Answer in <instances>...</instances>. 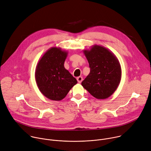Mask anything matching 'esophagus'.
I'll return each mask as SVG.
<instances>
[{"label":"esophagus","instance_id":"esophagus-1","mask_svg":"<svg viewBox=\"0 0 151 151\" xmlns=\"http://www.w3.org/2000/svg\"><path fill=\"white\" fill-rule=\"evenodd\" d=\"M76 79H77L78 83H81V82H82V80H83V78H82V77H81V76H79V77H78V78H76Z\"/></svg>","mask_w":151,"mask_h":151}]
</instances>
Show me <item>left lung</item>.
Listing matches in <instances>:
<instances>
[{
	"instance_id": "1",
	"label": "left lung",
	"mask_w": 151,
	"mask_h": 151,
	"mask_svg": "<svg viewBox=\"0 0 151 151\" xmlns=\"http://www.w3.org/2000/svg\"><path fill=\"white\" fill-rule=\"evenodd\" d=\"M90 72L81 83L82 87L97 99L109 97L116 91L121 79V68L115 55L106 48L94 45L83 51Z\"/></svg>"
}]
</instances>
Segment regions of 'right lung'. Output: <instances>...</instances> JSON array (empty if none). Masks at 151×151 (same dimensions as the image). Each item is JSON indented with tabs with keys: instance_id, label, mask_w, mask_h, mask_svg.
<instances>
[{
	"instance_id": "right-lung-1",
	"label": "right lung",
	"mask_w": 151,
	"mask_h": 151,
	"mask_svg": "<svg viewBox=\"0 0 151 151\" xmlns=\"http://www.w3.org/2000/svg\"><path fill=\"white\" fill-rule=\"evenodd\" d=\"M68 52L61 48L52 47L39 60L35 79L41 93L47 98L60 101L66 96L77 81L64 68Z\"/></svg>"
}]
</instances>
